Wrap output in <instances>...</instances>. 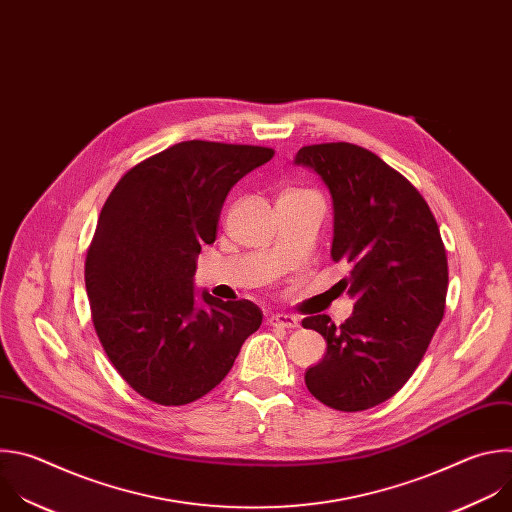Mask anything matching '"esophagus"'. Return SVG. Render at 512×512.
Wrapping results in <instances>:
<instances>
[{
	"label": "esophagus",
	"instance_id": "obj_1",
	"mask_svg": "<svg viewBox=\"0 0 512 512\" xmlns=\"http://www.w3.org/2000/svg\"><path fill=\"white\" fill-rule=\"evenodd\" d=\"M268 323L272 327H280V329H296L298 327V319L292 317V315H284V313H278V315H272L268 319Z\"/></svg>",
	"mask_w": 512,
	"mask_h": 512
}]
</instances>
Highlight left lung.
<instances>
[{"label":"left lung","instance_id":"left-lung-1","mask_svg":"<svg viewBox=\"0 0 512 512\" xmlns=\"http://www.w3.org/2000/svg\"><path fill=\"white\" fill-rule=\"evenodd\" d=\"M294 161L333 195L331 258L351 264L341 282L355 300L339 327L327 315L302 319L327 341L304 383L333 410L363 412L393 397L426 355L446 309V248L422 193L375 153L341 141L306 145Z\"/></svg>","mask_w":512,"mask_h":512}]
</instances>
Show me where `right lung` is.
<instances>
[{"label": "right lung", "instance_id": "1", "mask_svg": "<svg viewBox=\"0 0 512 512\" xmlns=\"http://www.w3.org/2000/svg\"><path fill=\"white\" fill-rule=\"evenodd\" d=\"M270 147L183 141L131 167L102 206L84 264L98 341L145 399L185 405L210 393L262 325L246 298L195 304L201 246L214 244L230 189Z\"/></svg>", "mask_w": 512, "mask_h": 512}]
</instances>
